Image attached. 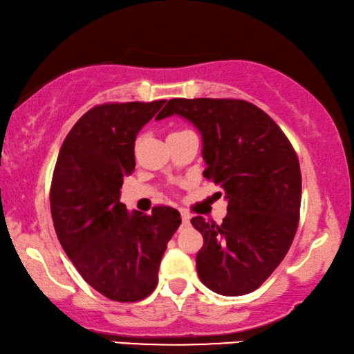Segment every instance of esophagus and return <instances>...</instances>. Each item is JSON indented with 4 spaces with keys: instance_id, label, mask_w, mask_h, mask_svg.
Returning a JSON list of instances; mask_svg holds the SVG:
<instances>
[{
    "instance_id": "esophagus-1",
    "label": "esophagus",
    "mask_w": 354,
    "mask_h": 354,
    "mask_svg": "<svg viewBox=\"0 0 354 354\" xmlns=\"http://www.w3.org/2000/svg\"><path fill=\"white\" fill-rule=\"evenodd\" d=\"M189 218H190L189 212H187V211H181V221H183V225H187V223H189Z\"/></svg>"
}]
</instances>
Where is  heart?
Listing matches in <instances>:
<instances>
[{
    "instance_id": "heart-1",
    "label": "heart",
    "mask_w": 354,
    "mask_h": 354,
    "mask_svg": "<svg viewBox=\"0 0 354 354\" xmlns=\"http://www.w3.org/2000/svg\"><path fill=\"white\" fill-rule=\"evenodd\" d=\"M181 132H186V131H176V132H173V133H181ZM170 136H171V133H170Z\"/></svg>"
}]
</instances>
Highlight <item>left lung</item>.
<instances>
[{
    "label": "left lung",
    "mask_w": 354,
    "mask_h": 354,
    "mask_svg": "<svg viewBox=\"0 0 354 354\" xmlns=\"http://www.w3.org/2000/svg\"><path fill=\"white\" fill-rule=\"evenodd\" d=\"M173 113L203 136V176L225 190L228 214L221 225L192 217L203 234L197 272L223 296L257 290L293 243L299 223L298 154L276 121L243 99H170L156 120ZM222 195V192H217Z\"/></svg>",
    "instance_id": "1"
}]
</instances>
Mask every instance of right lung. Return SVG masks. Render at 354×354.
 <instances>
[{
  "mask_svg": "<svg viewBox=\"0 0 354 354\" xmlns=\"http://www.w3.org/2000/svg\"><path fill=\"white\" fill-rule=\"evenodd\" d=\"M164 104L93 106L56 159L50 186L56 236L83 280L111 301L137 302L153 293L168 241L181 225L171 206L129 214L120 201L124 176L136 170L137 133Z\"/></svg>",
  "mask_w": 354,
  "mask_h": 354,
  "instance_id": "right-lung-1",
  "label": "right lung"
}]
</instances>
